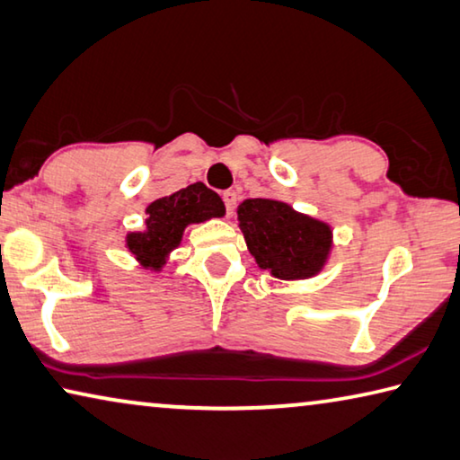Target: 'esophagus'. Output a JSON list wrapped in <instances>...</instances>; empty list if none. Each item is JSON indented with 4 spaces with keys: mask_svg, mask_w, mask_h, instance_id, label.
I'll return each mask as SVG.
<instances>
[{
    "mask_svg": "<svg viewBox=\"0 0 460 460\" xmlns=\"http://www.w3.org/2000/svg\"><path fill=\"white\" fill-rule=\"evenodd\" d=\"M223 200H225V207H227V215H231L233 208H235V202H237V192L235 190L223 192Z\"/></svg>",
    "mask_w": 460,
    "mask_h": 460,
    "instance_id": "34e87169",
    "label": "esophagus"
}]
</instances>
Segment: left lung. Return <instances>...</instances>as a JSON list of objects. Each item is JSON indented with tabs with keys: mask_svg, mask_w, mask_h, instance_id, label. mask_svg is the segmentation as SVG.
Listing matches in <instances>:
<instances>
[{
	"mask_svg": "<svg viewBox=\"0 0 460 460\" xmlns=\"http://www.w3.org/2000/svg\"><path fill=\"white\" fill-rule=\"evenodd\" d=\"M237 223L256 264L279 280H309L322 274L333 250L330 223L298 213L276 199H245Z\"/></svg>",
	"mask_w": 460,
	"mask_h": 460,
	"instance_id": "1",
	"label": "left lung"
}]
</instances>
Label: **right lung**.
<instances>
[{"label": "right lung", "mask_w": 460, "mask_h": 460, "mask_svg": "<svg viewBox=\"0 0 460 460\" xmlns=\"http://www.w3.org/2000/svg\"><path fill=\"white\" fill-rule=\"evenodd\" d=\"M145 229L128 231L125 247L138 264L151 272H162L172 252L178 250L188 225L225 217L221 196L196 181L164 199L153 200L145 208Z\"/></svg>", "instance_id": "right-lung-1"}]
</instances>
